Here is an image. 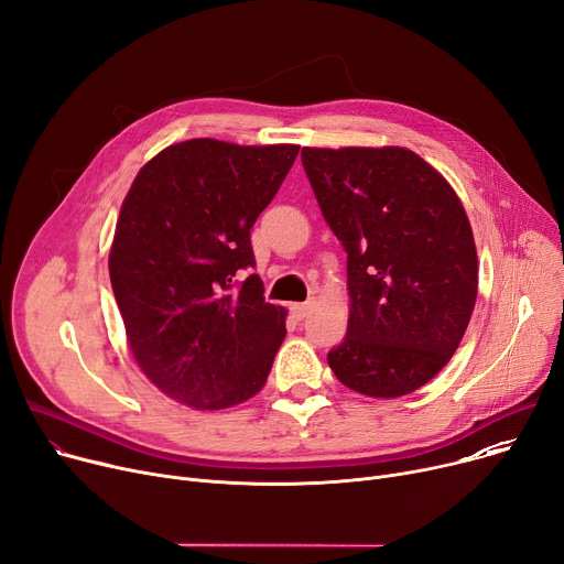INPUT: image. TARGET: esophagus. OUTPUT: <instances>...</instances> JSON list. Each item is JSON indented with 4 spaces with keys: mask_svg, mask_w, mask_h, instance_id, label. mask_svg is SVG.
I'll use <instances>...</instances> for the list:
<instances>
[{
    "mask_svg": "<svg viewBox=\"0 0 564 564\" xmlns=\"http://www.w3.org/2000/svg\"><path fill=\"white\" fill-rule=\"evenodd\" d=\"M313 306H315V302H306V304H296V306H292V313L296 315V319H306V317L311 315Z\"/></svg>",
    "mask_w": 564,
    "mask_h": 564,
    "instance_id": "obj_1",
    "label": "esophagus"
}]
</instances>
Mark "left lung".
Instances as JSON below:
<instances>
[{
  "label": "left lung",
  "mask_w": 564,
  "mask_h": 564,
  "mask_svg": "<svg viewBox=\"0 0 564 564\" xmlns=\"http://www.w3.org/2000/svg\"><path fill=\"white\" fill-rule=\"evenodd\" d=\"M302 163L347 251L345 340L328 365L354 392L394 399L452 360L478 294L467 213L446 178L403 147H304Z\"/></svg>",
  "instance_id": "left-lung-1"
}]
</instances>
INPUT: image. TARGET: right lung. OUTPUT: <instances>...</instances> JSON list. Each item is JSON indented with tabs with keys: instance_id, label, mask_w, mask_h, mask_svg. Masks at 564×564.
<instances>
[{
	"instance_id": "add662e5",
	"label": "right lung",
	"mask_w": 564,
	"mask_h": 564,
	"mask_svg": "<svg viewBox=\"0 0 564 564\" xmlns=\"http://www.w3.org/2000/svg\"><path fill=\"white\" fill-rule=\"evenodd\" d=\"M299 154L195 138L163 149L124 197L108 272L135 362L167 397L221 410L265 386L285 337L268 304L251 227Z\"/></svg>"
}]
</instances>
